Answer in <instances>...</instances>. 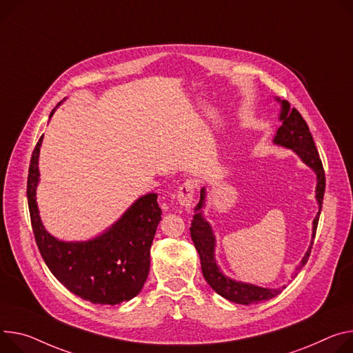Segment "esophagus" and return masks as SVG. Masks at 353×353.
I'll use <instances>...</instances> for the list:
<instances>
[{"label": "esophagus", "instance_id": "obj_1", "mask_svg": "<svg viewBox=\"0 0 353 353\" xmlns=\"http://www.w3.org/2000/svg\"><path fill=\"white\" fill-rule=\"evenodd\" d=\"M194 183L191 180H187L184 181L179 190H177V201L179 204L188 210L191 205H193V196H194Z\"/></svg>", "mask_w": 353, "mask_h": 353}]
</instances>
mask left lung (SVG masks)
<instances>
[{"label": "left lung", "mask_w": 353, "mask_h": 353, "mask_svg": "<svg viewBox=\"0 0 353 353\" xmlns=\"http://www.w3.org/2000/svg\"><path fill=\"white\" fill-rule=\"evenodd\" d=\"M281 104V112L279 119L281 121V126L277 130L273 142L279 146H284L292 149L294 153L299 154V157L303 160V162L311 168L315 174H316V187H315V199L319 207L318 214L315 215L312 221V236H311V245L308 246V250L305 252L304 258L301 259V263L296 268L294 276L303 269V266L307 263L312 242L315 238L316 232V225H318V219L319 214H321V207H323V200H324V193H325V173L323 168V162L319 159L318 150L315 148L312 135L310 132V128L301 114L296 110H290V104L287 101H281L280 99H276ZM205 187L201 188L200 193V201L197 207L194 208V216L193 221H191V227H190V234L191 239L194 242V246L200 254V261H201V270L203 276L207 280V283L211 285L212 290L222 296L223 299H227L232 303L236 304H258L261 301L270 300L276 297L277 294L281 293V288H265L259 287L254 284L243 283V281H236L230 279L228 276L223 274L216 265L215 261V235L212 232V228L210 225V222L205 221L203 215V210L205 205ZM284 288V285H283Z\"/></svg>", "instance_id": "obj_1"}]
</instances>
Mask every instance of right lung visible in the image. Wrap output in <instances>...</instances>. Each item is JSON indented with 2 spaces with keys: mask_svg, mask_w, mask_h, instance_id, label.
<instances>
[{
  "mask_svg": "<svg viewBox=\"0 0 353 353\" xmlns=\"http://www.w3.org/2000/svg\"><path fill=\"white\" fill-rule=\"evenodd\" d=\"M42 139L43 135L30 157L26 196L32 230L46 266L68 290L92 304L130 301L139 294L149 274L150 246L162 219L157 194L139 197L99 236L83 242L59 241L45 230L37 204Z\"/></svg>",
  "mask_w": 353,
  "mask_h": 353,
  "instance_id": "1",
  "label": "right lung"
}]
</instances>
